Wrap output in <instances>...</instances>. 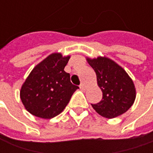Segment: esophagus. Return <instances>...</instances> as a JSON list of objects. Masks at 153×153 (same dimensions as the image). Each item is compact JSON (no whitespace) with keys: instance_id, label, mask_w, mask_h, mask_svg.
I'll return each instance as SVG.
<instances>
[{"instance_id":"obj_1","label":"esophagus","mask_w":153,"mask_h":153,"mask_svg":"<svg viewBox=\"0 0 153 153\" xmlns=\"http://www.w3.org/2000/svg\"><path fill=\"white\" fill-rule=\"evenodd\" d=\"M79 88H80V89L85 90V86H84V84H83V83H81V84H80Z\"/></svg>"}]
</instances>
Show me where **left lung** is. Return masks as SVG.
<instances>
[{
    "label": "left lung",
    "instance_id": "1",
    "mask_svg": "<svg viewBox=\"0 0 153 153\" xmlns=\"http://www.w3.org/2000/svg\"><path fill=\"white\" fill-rule=\"evenodd\" d=\"M97 74V84L102 92L98 103L91 104L103 117L111 119L126 112L136 97L134 85L125 70L106 57L87 59Z\"/></svg>",
    "mask_w": 153,
    "mask_h": 153
}]
</instances>
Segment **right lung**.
<instances>
[{"instance_id": "1", "label": "right lung", "mask_w": 153, "mask_h": 153, "mask_svg": "<svg viewBox=\"0 0 153 153\" xmlns=\"http://www.w3.org/2000/svg\"><path fill=\"white\" fill-rule=\"evenodd\" d=\"M69 60L70 56L53 53L32 70L20 91L22 102L32 115L51 119L65 108L79 88L64 70Z\"/></svg>"}]
</instances>
